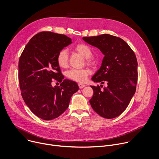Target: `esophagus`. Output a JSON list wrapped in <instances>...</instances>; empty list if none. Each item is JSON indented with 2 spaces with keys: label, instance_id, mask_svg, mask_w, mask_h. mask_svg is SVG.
I'll return each mask as SVG.
<instances>
[{
  "label": "esophagus",
  "instance_id": "obj_1",
  "mask_svg": "<svg viewBox=\"0 0 159 159\" xmlns=\"http://www.w3.org/2000/svg\"><path fill=\"white\" fill-rule=\"evenodd\" d=\"M78 86H79V88H80V89H81L84 88L85 86H86V85L84 84H82V83H79V84H78Z\"/></svg>",
  "mask_w": 159,
  "mask_h": 159
}]
</instances>
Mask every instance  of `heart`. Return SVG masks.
<instances>
[{
	"label": "heart",
	"instance_id": "1",
	"mask_svg": "<svg viewBox=\"0 0 159 159\" xmlns=\"http://www.w3.org/2000/svg\"><path fill=\"white\" fill-rule=\"evenodd\" d=\"M74 50L86 58L87 62L90 63L93 62L92 58V52L91 48L87 44H78L74 47ZM69 61V53L67 50H61L57 57V62L58 66L61 68H66L68 66ZM90 70L89 69H72L67 72V76L70 80L75 81L77 82L83 83L87 80V77L90 75Z\"/></svg>",
	"mask_w": 159,
	"mask_h": 159
}]
</instances>
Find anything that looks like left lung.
Here are the masks:
<instances>
[{
  "mask_svg": "<svg viewBox=\"0 0 159 159\" xmlns=\"http://www.w3.org/2000/svg\"><path fill=\"white\" fill-rule=\"evenodd\" d=\"M83 39L99 49L104 55L100 69L92 80L105 83L107 87L101 90L99 86H91L93 95L90 105L102 117L115 118L125 111L136 92L138 62L135 53L123 39L109 34L84 37Z\"/></svg>",
  "mask_w": 159,
  "mask_h": 159,
  "instance_id": "left-lung-1",
  "label": "left lung"
}]
</instances>
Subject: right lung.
I'll return each instance as SVG.
<instances>
[{"instance_id":"1","label":"right lung","mask_w":159,"mask_h":159,"mask_svg":"<svg viewBox=\"0 0 159 159\" xmlns=\"http://www.w3.org/2000/svg\"><path fill=\"white\" fill-rule=\"evenodd\" d=\"M71 43L66 35L41 32L31 38L20 56L18 78L22 97L31 111L43 120L62 115L79 89L76 82L64 80L57 62L58 53ZM53 79L62 82L59 87L52 86Z\"/></svg>"}]
</instances>
